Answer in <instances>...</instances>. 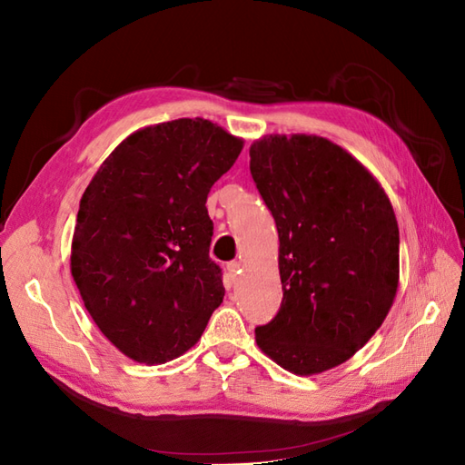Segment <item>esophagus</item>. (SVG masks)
Listing matches in <instances>:
<instances>
[{
	"label": "esophagus",
	"instance_id": "1",
	"mask_svg": "<svg viewBox=\"0 0 465 465\" xmlns=\"http://www.w3.org/2000/svg\"><path fill=\"white\" fill-rule=\"evenodd\" d=\"M227 272H229V275H231L232 279H236V275L241 273V262H229V263H227Z\"/></svg>",
	"mask_w": 465,
	"mask_h": 465
}]
</instances>
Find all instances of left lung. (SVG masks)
Listing matches in <instances>:
<instances>
[{
	"mask_svg": "<svg viewBox=\"0 0 465 465\" xmlns=\"http://www.w3.org/2000/svg\"><path fill=\"white\" fill-rule=\"evenodd\" d=\"M250 174L277 224L283 301L256 341L294 374L337 367L391 308L400 231L391 203L357 159L316 135H270Z\"/></svg>",
	"mask_w": 465,
	"mask_h": 465,
	"instance_id": "1",
	"label": "left lung"
}]
</instances>
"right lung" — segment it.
<instances>
[{"label": "right lung", "instance_id": "1", "mask_svg": "<svg viewBox=\"0 0 465 465\" xmlns=\"http://www.w3.org/2000/svg\"><path fill=\"white\" fill-rule=\"evenodd\" d=\"M241 151L242 139L209 120L151 125L124 139L83 193L72 275L98 330L130 359L186 353L223 302L205 202Z\"/></svg>", "mask_w": 465, "mask_h": 465}]
</instances>
